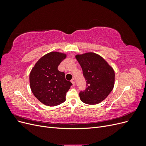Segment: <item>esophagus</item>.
<instances>
[{
    "instance_id": "1",
    "label": "esophagus",
    "mask_w": 146,
    "mask_h": 146,
    "mask_svg": "<svg viewBox=\"0 0 146 146\" xmlns=\"http://www.w3.org/2000/svg\"><path fill=\"white\" fill-rule=\"evenodd\" d=\"M71 82H72V85L74 86L75 85V80L74 78H72V80H71Z\"/></svg>"
}]
</instances>
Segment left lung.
I'll return each mask as SVG.
<instances>
[{
  "mask_svg": "<svg viewBox=\"0 0 146 146\" xmlns=\"http://www.w3.org/2000/svg\"><path fill=\"white\" fill-rule=\"evenodd\" d=\"M86 80V88L79 93L83 103L96 105L107 98L114 85V71L102 57L93 52L76 55Z\"/></svg>",
  "mask_w": 146,
  "mask_h": 146,
  "instance_id": "1",
  "label": "left lung"
}]
</instances>
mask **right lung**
<instances>
[{
  "label": "right lung",
  "instance_id": "obj_1",
  "mask_svg": "<svg viewBox=\"0 0 146 146\" xmlns=\"http://www.w3.org/2000/svg\"><path fill=\"white\" fill-rule=\"evenodd\" d=\"M66 54L51 52L42 56L30 73V86L36 98L47 106L58 105L66 100V92L72 85L58 66Z\"/></svg>",
  "mask_w": 146,
  "mask_h": 146
}]
</instances>
